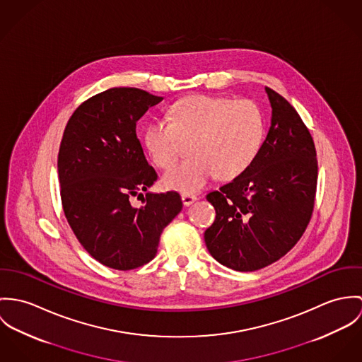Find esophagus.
Returning a JSON list of instances; mask_svg holds the SVG:
<instances>
[{
    "mask_svg": "<svg viewBox=\"0 0 362 362\" xmlns=\"http://www.w3.org/2000/svg\"><path fill=\"white\" fill-rule=\"evenodd\" d=\"M182 201L186 206H189V205H192L193 202L197 201V197L193 196V194H182Z\"/></svg>",
    "mask_w": 362,
    "mask_h": 362,
    "instance_id": "esophagus-1",
    "label": "esophagus"
}]
</instances>
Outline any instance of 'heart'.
<instances>
[{"instance_id":"1","label":"heart","mask_w":362,"mask_h":362,"mask_svg":"<svg viewBox=\"0 0 362 362\" xmlns=\"http://www.w3.org/2000/svg\"><path fill=\"white\" fill-rule=\"evenodd\" d=\"M265 134L259 107L251 100L190 95L175 103L169 122L156 119L143 130L144 148L158 168L169 169L189 143V161L166 172L162 186L196 193L211 179L232 180L257 158Z\"/></svg>"}]
</instances>
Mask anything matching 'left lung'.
<instances>
[{"mask_svg": "<svg viewBox=\"0 0 362 362\" xmlns=\"http://www.w3.org/2000/svg\"><path fill=\"white\" fill-rule=\"evenodd\" d=\"M271 127L251 166L206 196L216 212L204 240L222 265L252 272L278 261L303 236L314 209L318 162L297 111L265 87Z\"/></svg>", "mask_w": 362, "mask_h": 362, "instance_id": "8db88e82", "label": "left lung"}]
</instances>
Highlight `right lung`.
<instances>
[{"instance_id":"right-lung-1","label":"right lung","mask_w":362,"mask_h":362,"mask_svg":"<svg viewBox=\"0 0 362 362\" xmlns=\"http://www.w3.org/2000/svg\"><path fill=\"white\" fill-rule=\"evenodd\" d=\"M162 100L134 87L110 88L76 108L64 132L58 177L65 216L84 250L112 269L150 262L163 228L183 208L176 192H150L143 206L129 201L157 180L136 123Z\"/></svg>"}]
</instances>
